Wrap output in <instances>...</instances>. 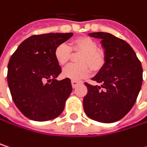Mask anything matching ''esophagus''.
<instances>
[{"mask_svg": "<svg viewBox=\"0 0 147 147\" xmlns=\"http://www.w3.org/2000/svg\"><path fill=\"white\" fill-rule=\"evenodd\" d=\"M81 83H82V82H79V81H75V80L71 81V85L73 88H76L78 84H81Z\"/></svg>", "mask_w": 147, "mask_h": 147, "instance_id": "1", "label": "esophagus"}]
</instances>
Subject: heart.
Segmentation results:
<instances>
[{
  "instance_id": "b5f03b06",
  "label": "heart",
  "mask_w": 147,
  "mask_h": 147,
  "mask_svg": "<svg viewBox=\"0 0 147 147\" xmlns=\"http://www.w3.org/2000/svg\"><path fill=\"white\" fill-rule=\"evenodd\" d=\"M97 47L96 42L88 36H80L74 39L69 47L65 43L58 45L54 49L53 56L56 62L62 66L69 62L71 51L81 52L77 58L79 64L65 67L62 71L63 76L77 81L88 76L90 74V68L93 71L101 70L105 63V56L102 50Z\"/></svg>"
}]
</instances>
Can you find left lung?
<instances>
[{"mask_svg": "<svg viewBox=\"0 0 147 147\" xmlns=\"http://www.w3.org/2000/svg\"><path fill=\"white\" fill-rule=\"evenodd\" d=\"M89 36L101 39L105 63L92 78L100 86L85 82L88 94L83 98V109L94 121L114 123L126 116L136 101L143 81L142 66L125 41L106 32Z\"/></svg>", "mask_w": 147, "mask_h": 147, "instance_id": "1", "label": "left lung"}]
</instances>
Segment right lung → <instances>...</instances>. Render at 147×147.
<instances>
[{"mask_svg":"<svg viewBox=\"0 0 147 147\" xmlns=\"http://www.w3.org/2000/svg\"><path fill=\"white\" fill-rule=\"evenodd\" d=\"M73 33L34 35L18 47L7 65V83L13 100L26 117L38 122L53 119L65 109L72 91L69 78L56 77L61 67L53 53Z\"/></svg>","mask_w":147,"mask_h":147,"instance_id":"right-lung-1","label":"right lung"}]
</instances>
